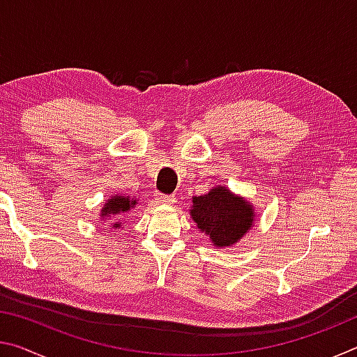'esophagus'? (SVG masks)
Listing matches in <instances>:
<instances>
[{
	"instance_id": "obj_1",
	"label": "esophagus",
	"mask_w": 357,
	"mask_h": 357,
	"mask_svg": "<svg viewBox=\"0 0 357 357\" xmlns=\"http://www.w3.org/2000/svg\"><path fill=\"white\" fill-rule=\"evenodd\" d=\"M154 197H155L157 202L164 203V204H173L174 202H176V198H174V195H165V193H160V192H157Z\"/></svg>"
}]
</instances>
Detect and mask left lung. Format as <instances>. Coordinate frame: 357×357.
Here are the masks:
<instances>
[{"label":"left lung","instance_id":"8db88e82","mask_svg":"<svg viewBox=\"0 0 357 357\" xmlns=\"http://www.w3.org/2000/svg\"><path fill=\"white\" fill-rule=\"evenodd\" d=\"M190 215L198 229L208 234L217 247L236 244L255 222L252 204L225 185L214 187L206 195L193 197Z\"/></svg>","mask_w":357,"mask_h":357}]
</instances>
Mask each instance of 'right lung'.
Wrapping results in <instances>:
<instances>
[{"label":"right lung","mask_w":357,"mask_h":357,"mask_svg":"<svg viewBox=\"0 0 357 357\" xmlns=\"http://www.w3.org/2000/svg\"><path fill=\"white\" fill-rule=\"evenodd\" d=\"M137 200H130L129 197H123V195H113L110 200H108L104 208L100 209V219H108V220H116L113 223V228H118L119 223V217L121 214L129 213L132 208H135Z\"/></svg>","instance_id":"obj_1"}]
</instances>
